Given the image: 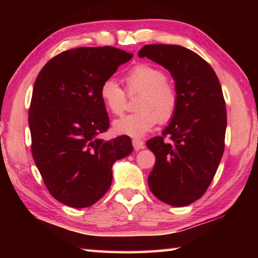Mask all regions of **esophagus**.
<instances>
[{
	"mask_svg": "<svg viewBox=\"0 0 258 258\" xmlns=\"http://www.w3.org/2000/svg\"><path fill=\"white\" fill-rule=\"evenodd\" d=\"M132 143H133V148H134V150H137V151L141 150V149H143V148H145V142L141 141V140H137V139H134L133 141H132Z\"/></svg>",
	"mask_w": 258,
	"mask_h": 258,
	"instance_id": "obj_1",
	"label": "esophagus"
}]
</instances>
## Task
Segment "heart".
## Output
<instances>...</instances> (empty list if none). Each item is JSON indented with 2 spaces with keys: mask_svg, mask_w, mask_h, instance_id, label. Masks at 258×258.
Wrapping results in <instances>:
<instances>
[{
  "mask_svg": "<svg viewBox=\"0 0 258 258\" xmlns=\"http://www.w3.org/2000/svg\"><path fill=\"white\" fill-rule=\"evenodd\" d=\"M128 93H141L137 108L139 111L113 121V131L118 134L141 138L159 123L171 120L177 109V93L166 73L148 63H139L125 76ZM100 97L113 115H120L126 108V94L118 82L108 78L100 87Z\"/></svg>",
  "mask_w": 258,
  "mask_h": 258,
  "instance_id": "obj_1",
  "label": "heart"
}]
</instances>
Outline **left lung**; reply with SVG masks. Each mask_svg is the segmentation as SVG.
I'll use <instances>...</instances> for the list:
<instances>
[{
	"label": "left lung",
	"instance_id": "8db88e82",
	"mask_svg": "<svg viewBox=\"0 0 258 258\" xmlns=\"http://www.w3.org/2000/svg\"><path fill=\"white\" fill-rule=\"evenodd\" d=\"M145 56L171 73L178 99L175 115L163 137L147 141L156 156L148 184L163 203L187 206L206 192L223 156V92L209 63L186 47L148 44L139 51V58Z\"/></svg>",
	"mask_w": 258,
	"mask_h": 258
}]
</instances>
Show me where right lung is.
<instances>
[{
	"mask_svg": "<svg viewBox=\"0 0 258 258\" xmlns=\"http://www.w3.org/2000/svg\"><path fill=\"white\" fill-rule=\"evenodd\" d=\"M132 56L111 46L77 47L52 58L35 81L28 111L33 158L50 194L69 207L102 198L112 165L133 151L127 135L98 138L109 127L100 87Z\"/></svg>",
	"mask_w": 258,
	"mask_h": 258,
	"instance_id": "1",
	"label": "right lung"
}]
</instances>
